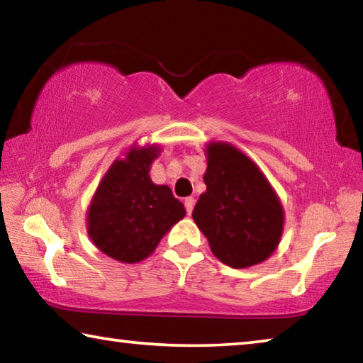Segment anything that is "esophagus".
<instances>
[{
	"instance_id": "34e87169",
	"label": "esophagus",
	"mask_w": 363,
	"mask_h": 363,
	"mask_svg": "<svg viewBox=\"0 0 363 363\" xmlns=\"http://www.w3.org/2000/svg\"><path fill=\"white\" fill-rule=\"evenodd\" d=\"M184 205H186V211H187V214H192V211H194V205H195V199H194V196H187V199L184 200Z\"/></svg>"
}]
</instances>
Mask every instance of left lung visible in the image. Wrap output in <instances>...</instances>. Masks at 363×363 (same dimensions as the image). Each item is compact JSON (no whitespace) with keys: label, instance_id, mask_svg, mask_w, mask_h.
<instances>
[{"label":"left lung","instance_id":"obj_1","mask_svg":"<svg viewBox=\"0 0 363 363\" xmlns=\"http://www.w3.org/2000/svg\"><path fill=\"white\" fill-rule=\"evenodd\" d=\"M206 192L192 218L213 255L233 269L266 261L284 232V208L259 168L227 143L206 145Z\"/></svg>","mask_w":363,"mask_h":363}]
</instances>
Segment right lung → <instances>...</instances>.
<instances>
[{
    "label": "right lung",
    "mask_w": 363,
    "mask_h": 363,
    "mask_svg": "<svg viewBox=\"0 0 363 363\" xmlns=\"http://www.w3.org/2000/svg\"><path fill=\"white\" fill-rule=\"evenodd\" d=\"M160 147H131L116 158L91 200L86 225L104 255L139 262L155 251L164 233L186 216L168 186L153 184L149 171Z\"/></svg>",
    "instance_id": "obj_1"
}]
</instances>
